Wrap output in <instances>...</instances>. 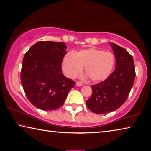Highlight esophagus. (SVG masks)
<instances>
[{"label":"esophagus","mask_w":151,"mask_h":151,"mask_svg":"<svg viewBox=\"0 0 151 151\" xmlns=\"http://www.w3.org/2000/svg\"><path fill=\"white\" fill-rule=\"evenodd\" d=\"M76 85L77 86H81L82 85H83V83H82V82H81V81H77L76 83Z\"/></svg>","instance_id":"esophagus-1"}]
</instances>
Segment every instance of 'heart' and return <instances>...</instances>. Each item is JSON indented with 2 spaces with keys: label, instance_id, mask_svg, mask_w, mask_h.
<instances>
[{
  "label": "heart",
  "instance_id": "heart-1",
  "mask_svg": "<svg viewBox=\"0 0 151 151\" xmlns=\"http://www.w3.org/2000/svg\"><path fill=\"white\" fill-rule=\"evenodd\" d=\"M115 57L111 52L90 47L73 53H67L63 58L62 67L68 78H75L85 67L86 75L91 81L105 80L114 68Z\"/></svg>",
  "mask_w": 151,
  "mask_h": 151
}]
</instances>
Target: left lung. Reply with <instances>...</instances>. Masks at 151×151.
Here are the masks:
<instances>
[{
	"instance_id": "1",
	"label": "left lung",
	"mask_w": 151,
	"mask_h": 151,
	"mask_svg": "<svg viewBox=\"0 0 151 151\" xmlns=\"http://www.w3.org/2000/svg\"><path fill=\"white\" fill-rule=\"evenodd\" d=\"M116 68L106 80L91 85L93 94L86 102L89 110L103 114L116 111L125 101L133 86L135 67L133 58L126 49L111 43Z\"/></svg>"
}]
</instances>
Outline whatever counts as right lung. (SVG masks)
Returning a JSON list of instances; mask_svg holds the SVG:
<instances>
[{
    "label": "right lung",
    "instance_id": "right-lung-1",
    "mask_svg": "<svg viewBox=\"0 0 151 151\" xmlns=\"http://www.w3.org/2000/svg\"><path fill=\"white\" fill-rule=\"evenodd\" d=\"M66 50L64 42L39 41L24 55L20 80L27 99L38 109H58L75 85L61 73Z\"/></svg>",
    "mask_w": 151,
    "mask_h": 151
}]
</instances>
